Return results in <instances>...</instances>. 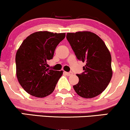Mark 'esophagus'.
Masks as SVG:
<instances>
[{"label":"esophagus","instance_id":"obj_1","mask_svg":"<svg viewBox=\"0 0 130 130\" xmlns=\"http://www.w3.org/2000/svg\"><path fill=\"white\" fill-rule=\"evenodd\" d=\"M64 73H65V74H66L67 76H70L73 74L72 72H64Z\"/></svg>","mask_w":130,"mask_h":130}]
</instances>
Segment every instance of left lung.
Instances as JSON below:
<instances>
[{
  "mask_svg": "<svg viewBox=\"0 0 130 130\" xmlns=\"http://www.w3.org/2000/svg\"><path fill=\"white\" fill-rule=\"evenodd\" d=\"M67 39L78 60L86 62L84 72L76 75L79 82L73 86L78 95L92 98L105 90L112 76L111 56L104 41L93 32L67 33Z\"/></svg>",
  "mask_w": 130,
  "mask_h": 130,
  "instance_id": "1",
  "label": "left lung"
}]
</instances>
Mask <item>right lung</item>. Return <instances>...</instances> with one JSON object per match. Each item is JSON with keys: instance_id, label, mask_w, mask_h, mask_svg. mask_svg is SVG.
I'll use <instances>...</instances> for the list:
<instances>
[{"instance_id": "1", "label": "right lung", "mask_w": 130, "mask_h": 130, "mask_svg": "<svg viewBox=\"0 0 130 130\" xmlns=\"http://www.w3.org/2000/svg\"><path fill=\"white\" fill-rule=\"evenodd\" d=\"M65 33L40 31L23 41L16 54V76L19 84L30 95L44 98L51 94L63 71L47 68L59 43Z\"/></svg>"}]
</instances>
